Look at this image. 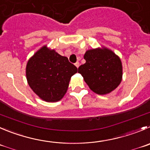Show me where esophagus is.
<instances>
[{"label":"esophagus","instance_id":"obj_1","mask_svg":"<svg viewBox=\"0 0 150 150\" xmlns=\"http://www.w3.org/2000/svg\"><path fill=\"white\" fill-rule=\"evenodd\" d=\"M75 65H76V68H79V62H76V63H75Z\"/></svg>","mask_w":150,"mask_h":150}]
</instances>
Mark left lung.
I'll return each instance as SVG.
<instances>
[{
	"instance_id": "left-lung-1",
	"label": "left lung",
	"mask_w": 150,
	"mask_h": 150,
	"mask_svg": "<svg viewBox=\"0 0 150 150\" xmlns=\"http://www.w3.org/2000/svg\"><path fill=\"white\" fill-rule=\"evenodd\" d=\"M86 60L78 68L85 82L94 93L104 95L119 86L122 78V62L118 56L107 48L88 50Z\"/></svg>"
}]
</instances>
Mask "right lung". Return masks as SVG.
I'll list each match as a JSON object with an SVG mask.
<instances>
[{
  "instance_id": "right-lung-1",
  "label": "right lung",
  "mask_w": 150,
  "mask_h": 150,
  "mask_svg": "<svg viewBox=\"0 0 150 150\" xmlns=\"http://www.w3.org/2000/svg\"><path fill=\"white\" fill-rule=\"evenodd\" d=\"M77 68L54 50L43 46L26 65V77L32 91L42 100L57 102L68 90L70 79Z\"/></svg>"
}]
</instances>
